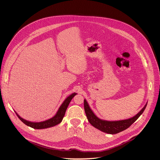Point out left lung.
I'll return each mask as SVG.
<instances>
[{
    "mask_svg": "<svg viewBox=\"0 0 160 160\" xmlns=\"http://www.w3.org/2000/svg\"><path fill=\"white\" fill-rule=\"evenodd\" d=\"M147 105V103H146L145 107L140 112H138V113L132 118L117 121H108L100 119L98 118H97L90 108L87 101L86 100H84V110L89 122L95 128L105 133L110 134L119 133L130 127L139 118V116L143 113Z\"/></svg>",
    "mask_w": 160,
    "mask_h": 160,
    "instance_id": "left-lung-1",
    "label": "left lung"
}]
</instances>
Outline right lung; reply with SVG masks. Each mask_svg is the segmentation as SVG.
Here are the masks:
<instances>
[{
    "label": "right lung",
    "mask_w": 160,
    "mask_h": 160,
    "mask_svg": "<svg viewBox=\"0 0 160 160\" xmlns=\"http://www.w3.org/2000/svg\"><path fill=\"white\" fill-rule=\"evenodd\" d=\"M76 95V93H72L71 95H69L68 97L66 98V100L63 102L62 105L60 106L59 108L57 114H55L53 118L46 120L45 121L42 122H32L30 121H28L23 118H22L18 114L16 113L17 116L18 118L23 122L24 124L26 125L34 128V129H45V128H48L50 127L55 126V125L58 124L60 123L65 116L66 110L68 108V106L69 105V102L72 100V98Z\"/></svg>",
    "instance_id": "1"
}]
</instances>
